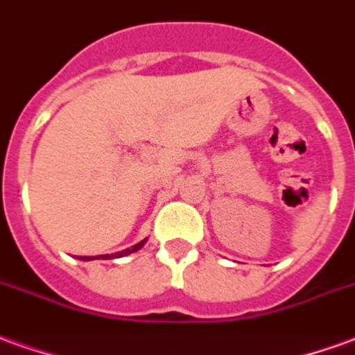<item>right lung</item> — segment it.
<instances>
[{
	"mask_svg": "<svg viewBox=\"0 0 355 355\" xmlns=\"http://www.w3.org/2000/svg\"><path fill=\"white\" fill-rule=\"evenodd\" d=\"M144 244H146V240H141V242H138L136 245H132V248H128V250H123V252H119V253H111V255H100V257H79V259L92 261V259H111V257H123V255H130V253L141 250V248H144Z\"/></svg>",
	"mask_w": 355,
	"mask_h": 355,
	"instance_id": "obj_1",
	"label": "right lung"
}]
</instances>
